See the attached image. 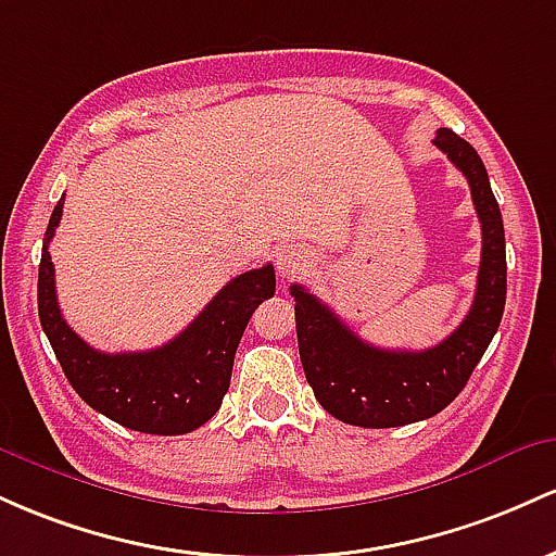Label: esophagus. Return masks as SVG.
<instances>
[{
  "label": "esophagus",
  "instance_id": "34e87169",
  "mask_svg": "<svg viewBox=\"0 0 556 556\" xmlns=\"http://www.w3.org/2000/svg\"><path fill=\"white\" fill-rule=\"evenodd\" d=\"M307 254L302 249H283V252L276 257V267H278V276L283 280L302 276L304 267H307Z\"/></svg>",
  "mask_w": 556,
  "mask_h": 556
}]
</instances>
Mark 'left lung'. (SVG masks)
Wrapping results in <instances>:
<instances>
[{
    "label": "left lung",
    "instance_id": "1",
    "mask_svg": "<svg viewBox=\"0 0 556 556\" xmlns=\"http://www.w3.org/2000/svg\"><path fill=\"white\" fill-rule=\"evenodd\" d=\"M435 147L470 184L483 249L472 307L448 339L422 352L365 344L328 304L291 286L304 376L323 409L359 428H396L428 420L457 399L489 349L507 302L504 223L478 152L454 130L439 128Z\"/></svg>",
    "mask_w": 556,
    "mask_h": 556
}]
</instances>
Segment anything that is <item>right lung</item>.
Masks as SVG:
<instances>
[{"label": "right lung", "instance_id": "obj_1", "mask_svg": "<svg viewBox=\"0 0 556 556\" xmlns=\"http://www.w3.org/2000/svg\"><path fill=\"white\" fill-rule=\"evenodd\" d=\"M62 204L65 197L54 207L43 236L39 317L65 378L89 407L117 426L152 435H180L204 426L226 396L249 317L276 294L273 265L228 280L194 323L165 346L152 352H97L67 326L54 291L49 241L60 226Z\"/></svg>", "mask_w": 556, "mask_h": 556}]
</instances>
